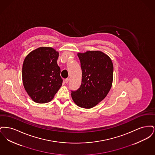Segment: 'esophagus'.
<instances>
[{
  "label": "esophagus",
  "mask_w": 155,
  "mask_h": 155,
  "mask_svg": "<svg viewBox=\"0 0 155 155\" xmlns=\"http://www.w3.org/2000/svg\"><path fill=\"white\" fill-rule=\"evenodd\" d=\"M68 81H69V79L68 78H66V79H65V80H64V81H65V82L66 83H68Z\"/></svg>",
  "instance_id": "obj_1"
}]
</instances>
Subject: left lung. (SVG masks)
Instances as JSON below:
<instances>
[{"mask_svg":"<svg viewBox=\"0 0 155 155\" xmlns=\"http://www.w3.org/2000/svg\"><path fill=\"white\" fill-rule=\"evenodd\" d=\"M81 63L82 81L77 91H71L72 99L85 109L95 106L107 96L113 82V65L110 58L99 51L77 54Z\"/></svg>","mask_w":155,"mask_h":155,"instance_id":"obj_1","label":"left lung"}]
</instances>
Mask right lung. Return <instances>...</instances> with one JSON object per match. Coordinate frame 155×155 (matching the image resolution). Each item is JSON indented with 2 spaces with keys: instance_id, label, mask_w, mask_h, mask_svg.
Listing matches in <instances>:
<instances>
[{
  "instance_id": "right-lung-1",
  "label": "right lung",
  "mask_w": 155,
  "mask_h": 155,
  "mask_svg": "<svg viewBox=\"0 0 155 155\" xmlns=\"http://www.w3.org/2000/svg\"><path fill=\"white\" fill-rule=\"evenodd\" d=\"M59 52L51 47H40L25 57L22 64L24 87L33 101H51L61 87L63 80L57 60Z\"/></svg>"
}]
</instances>
